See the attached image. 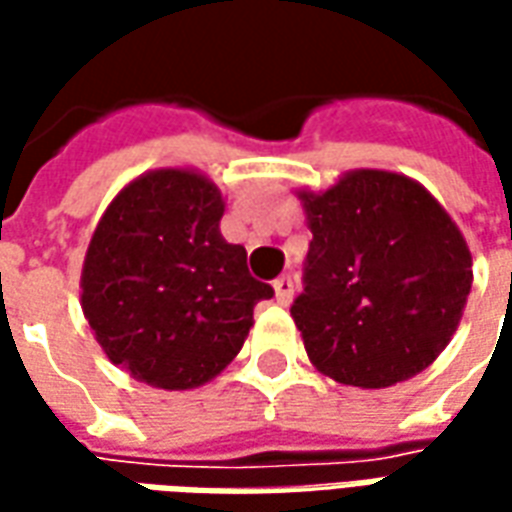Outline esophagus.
<instances>
[{"instance_id": "esophagus-1", "label": "esophagus", "mask_w": 512, "mask_h": 512, "mask_svg": "<svg viewBox=\"0 0 512 512\" xmlns=\"http://www.w3.org/2000/svg\"><path fill=\"white\" fill-rule=\"evenodd\" d=\"M293 277H279L277 282H274V299H277V304H282V307H288L290 301H293Z\"/></svg>"}]
</instances>
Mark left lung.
<instances>
[{"label":"left lung","mask_w":512,"mask_h":512,"mask_svg":"<svg viewBox=\"0 0 512 512\" xmlns=\"http://www.w3.org/2000/svg\"><path fill=\"white\" fill-rule=\"evenodd\" d=\"M296 197L312 241L290 315L312 365L359 389L433 365L472 290V252L450 213L419 180L389 169H348Z\"/></svg>","instance_id":"1"}]
</instances>
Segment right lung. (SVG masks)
I'll list each match as a JSON object with an SVG mask.
<instances>
[{
    "mask_svg": "<svg viewBox=\"0 0 512 512\" xmlns=\"http://www.w3.org/2000/svg\"><path fill=\"white\" fill-rule=\"evenodd\" d=\"M224 194L194 167L147 169L95 224L82 312L112 365L156 389L208 384L233 362L274 290L224 241Z\"/></svg>",
    "mask_w": 512,
    "mask_h": 512,
    "instance_id": "obj_1",
    "label": "right lung"
}]
</instances>
